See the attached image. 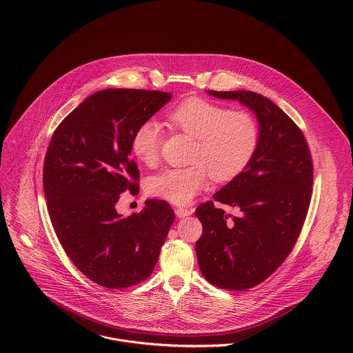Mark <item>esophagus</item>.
Returning <instances> with one entry per match:
<instances>
[{
  "label": "esophagus",
  "instance_id": "obj_1",
  "mask_svg": "<svg viewBox=\"0 0 353 353\" xmlns=\"http://www.w3.org/2000/svg\"><path fill=\"white\" fill-rule=\"evenodd\" d=\"M175 214H176L178 217H186V216L193 214V209H188V208H176V209H175Z\"/></svg>",
  "mask_w": 353,
  "mask_h": 353
}]
</instances>
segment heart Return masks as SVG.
<instances>
[{
	"instance_id": "heart-1",
	"label": "heart",
	"mask_w": 353,
	"mask_h": 353,
	"mask_svg": "<svg viewBox=\"0 0 353 353\" xmlns=\"http://www.w3.org/2000/svg\"><path fill=\"white\" fill-rule=\"evenodd\" d=\"M167 125L193 139L190 167L170 168L150 181L153 196L176 205H186L208 186V175L225 182L236 178L250 163L258 147L259 130L252 112L228 110L212 101L189 98L174 105L165 117ZM163 129L154 121L141 123L133 134L132 151L144 164L157 161Z\"/></svg>"
}]
</instances>
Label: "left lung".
I'll return each instance as SVG.
<instances>
[{
  "label": "left lung",
  "mask_w": 353,
  "mask_h": 353,
  "mask_svg": "<svg viewBox=\"0 0 353 353\" xmlns=\"http://www.w3.org/2000/svg\"><path fill=\"white\" fill-rule=\"evenodd\" d=\"M208 94L249 107L259 126L249 165L213 194L242 214H225L212 201L196 210L203 228L196 243L202 276L242 291L266 280L295 246L311 200L312 160L302 130L273 101L252 91Z\"/></svg>",
  "instance_id": "left-lung-1"
}]
</instances>
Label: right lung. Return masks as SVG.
<instances>
[{"label": "right lung", "instance_id": "1", "mask_svg": "<svg viewBox=\"0 0 353 353\" xmlns=\"http://www.w3.org/2000/svg\"><path fill=\"white\" fill-rule=\"evenodd\" d=\"M170 92L110 88L80 103L55 129L43 164V190L59 243L76 268L108 290L151 276L175 219L168 202L147 200L140 213L115 210L139 189L132 139Z\"/></svg>", "mask_w": 353, "mask_h": 353}]
</instances>
